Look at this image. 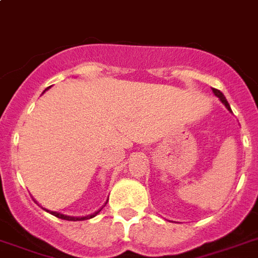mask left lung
Returning <instances> with one entry per match:
<instances>
[{"mask_svg": "<svg viewBox=\"0 0 258 258\" xmlns=\"http://www.w3.org/2000/svg\"><path fill=\"white\" fill-rule=\"evenodd\" d=\"M213 92H214V95H216V96L218 97L221 101H222V104H224L225 107L228 108V111H230V112H232V108H230V105H229L228 100H226V97L224 96V93L221 92V91H218V89H216V88H213Z\"/></svg>", "mask_w": 258, "mask_h": 258, "instance_id": "8db88e82", "label": "left lung"}]
</instances>
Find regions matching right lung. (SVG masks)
Here are the masks:
<instances>
[{
	"mask_svg": "<svg viewBox=\"0 0 258 258\" xmlns=\"http://www.w3.org/2000/svg\"><path fill=\"white\" fill-rule=\"evenodd\" d=\"M48 89V88H46ZM45 89V91H46ZM107 204V202H105ZM103 209V208H101ZM100 209V210H101ZM44 210H46V209H44ZM100 210H97V212H95L93 214H89V216L87 217H71V216H64V214H61V213H57V212H50V210H46V212H49L52 216L57 217V218H61V220H67V221H83V220H89V218H92V217H95L97 214V213L100 212Z\"/></svg>",
	"mask_w": 258,
	"mask_h": 258,
	"instance_id": "right-lung-1",
	"label": "right lung"
}]
</instances>
